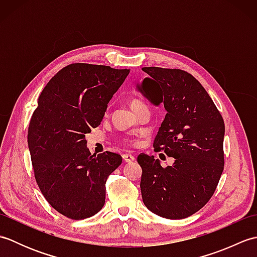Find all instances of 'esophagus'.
Returning <instances> with one entry per match:
<instances>
[{"instance_id":"34e87169","label":"esophagus","mask_w":257,"mask_h":257,"mask_svg":"<svg viewBox=\"0 0 257 257\" xmlns=\"http://www.w3.org/2000/svg\"><path fill=\"white\" fill-rule=\"evenodd\" d=\"M122 159L124 162H133V161H135V157L130 154H124L122 156Z\"/></svg>"}]
</instances>
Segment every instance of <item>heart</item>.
Wrapping results in <instances>:
<instances>
[{"label": "heart", "mask_w": 257, "mask_h": 257, "mask_svg": "<svg viewBox=\"0 0 257 257\" xmlns=\"http://www.w3.org/2000/svg\"><path fill=\"white\" fill-rule=\"evenodd\" d=\"M143 105H144V103L141 102L140 100H137V99H134V100L132 101V107H133V109H136V108H138V107L143 106ZM128 143L135 144V141H134V140H128Z\"/></svg>", "instance_id": "heart-1"}]
</instances>
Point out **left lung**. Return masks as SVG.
<instances>
[{"instance_id":"left-lung-1","label":"left lung","mask_w":257,"mask_h":257,"mask_svg":"<svg viewBox=\"0 0 257 257\" xmlns=\"http://www.w3.org/2000/svg\"><path fill=\"white\" fill-rule=\"evenodd\" d=\"M149 75L138 88L167 114L155 141L156 151L174 158L162 168L154 156L140 154L143 201L155 214L180 220L202 209L214 193L224 169V121L192 75L181 69L144 67Z\"/></svg>"}]
</instances>
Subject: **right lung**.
<instances>
[{
  "label": "right lung",
  "instance_id": "obj_1",
  "mask_svg": "<svg viewBox=\"0 0 257 257\" xmlns=\"http://www.w3.org/2000/svg\"><path fill=\"white\" fill-rule=\"evenodd\" d=\"M130 69L70 64L48 81L31 118L27 143L34 176L48 203L72 220L99 212L118 154L91 155L86 134L100 124L108 102Z\"/></svg>",
  "mask_w": 257,
  "mask_h": 257
}]
</instances>
